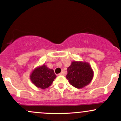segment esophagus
Wrapping results in <instances>:
<instances>
[{"mask_svg":"<svg viewBox=\"0 0 121 121\" xmlns=\"http://www.w3.org/2000/svg\"><path fill=\"white\" fill-rule=\"evenodd\" d=\"M60 75H64V72H62L61 73H60V74H59V76H60Z\"/></svg>","mask_w":121,"mask_h":121,"instance_id":"esophagus-1","label":"esophagus"}]
</instances>
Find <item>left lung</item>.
I'll use <instances>...</instances> for the list:
<instances>
[{"instance_id": "1", "label": "left lung", "mask_w": 121, "mask_h": 121, "mask_svg": "<svg viewBox=\"0 0 121 121\" xmlns=\"http://www.w3.org/2000/svg\"><path fill=\"white\" fill-rule=\"evenodd\" d=\"M66 79L72 86L78 89L90 84L94 74L91 66L88 62L73 61L68 68Z\"/></svg>"}]
</instances>
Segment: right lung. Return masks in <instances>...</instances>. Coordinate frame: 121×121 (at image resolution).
Returning <instances> with one entry per match:
<instances>
[{"instance_id":"add662e5","label":"right lung","mask_w":121,"mask_h":121,"mask_svg":"<svg viewBox=\"0 0 121 121\" xmlns=\"http://www.w3.org/2000/svg\"><path fill=\"white\" fill-rule=\"evenodd\" d=\"M56 78L53 70L48 68L44 64L36 68L30 75L32 82L36 87L43 89L49 87Z\"/></svg>"}]
</instances>
